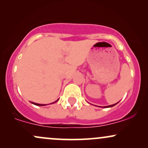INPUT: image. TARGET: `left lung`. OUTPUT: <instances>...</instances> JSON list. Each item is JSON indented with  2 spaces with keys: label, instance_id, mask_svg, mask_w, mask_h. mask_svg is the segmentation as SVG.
Wrapping results in <instances>:
<instances>
[{
  "label": "left lung",
  "instance_id": "8db88e82",
  "mask_svg": "<svg viewBox=\"0 0 148 148\" xmlns=\"http://www.w3.org/2000/svg\"><path fill=\"white\" fill-rule=\"evenodd\" d=\"M118 102H119V101H118ZM114 103V104H112V105H110V106H102V107H101V106H99V107H101V108H110V107H113V106H115V105H116L117 104V103Z\"/></svg>",
  "mask_w": 148,
  "mask_h": 148
}]
</instances>
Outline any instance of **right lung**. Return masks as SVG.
<instances>
[{"instance_id":"1","label":"right lung","mask_w":148,"mask_h":148,"mask_svg":"<svg viewBox=\"0 0 148 148\" xmlns=\"http://www.w3.org/2000/svg\"><path fill=\"white\" fill-rule=\"evenodd\" d=\"M58 101V99L56 100V101H54V102L51 103H51H53L56 102V101ZM31 103H33V104H34V105H36V106H46V104H40V103H35V102H31Z\"/></svg>"}]
</instances>
